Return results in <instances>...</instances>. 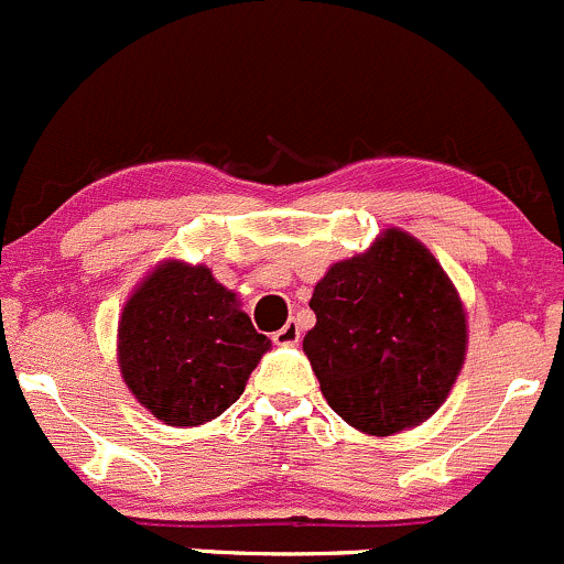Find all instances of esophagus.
<instances>
[{"mask_svg": "<svg viewBox=\"0 0 564 564\" xmlns=\"http://www.w3.org/2000/svg\"><path fill=\"white\" fill-rule=\"evenodd\" d=\"M271 339H274V345H299V339H301L299 323L288 321V325L276 330V334L271 336Z\"/></svg>", "mask_w": 564, "mask_h": 564, "instance_id": "obj_1", "label": "esophagus"}]
</instances>
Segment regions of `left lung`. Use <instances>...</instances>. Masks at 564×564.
Wrapping results in <instances>:
<instances>
[{"mask_svg": "<svg viewBox=\"0 0 564 564\" xmlns=\"http://www.w3.org/2000/svg\"><path fill=\"white\" fill-rule=\"evenodd\" d=\"M304 352L328 408L369 437L421 426L467 356V310L426 243L386 228L315 284Z\"/></svg>", "mask_w": 564, "mask_h": 564, "instance_id": "1", "label": "left lung"}]
</instances>
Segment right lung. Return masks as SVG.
I'll return each mask as SVG.
<instances>
[{"mask_svg":"<svg viewBox=\"0 0 564 564\" xmlns=\"http://www.w3.org/2000/svg\"><path fill=\"white\" fill-rule=\"evenodd\" d=\"M271 350L212 269L160 260L127 299L116 334L124 386L156 421L203 426L223 415Z\"/></svg>","mask_w":564,"mask_h":564,"instance_id":"1","label":"right lung"}]
</instances>
